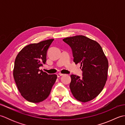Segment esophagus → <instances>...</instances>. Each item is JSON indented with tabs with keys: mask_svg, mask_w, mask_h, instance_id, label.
I'll list each match as a JSON object with an SVG mask.
<instances>
[{
	"mask_svg": "<svg viewBox=\"0 0 125 125\" xmlns=\"http://www.w3.org/2000/svg\"><path fill=\"white\" fill-rule=\"evenodd\" d=\"M63 74H62V73H57V77H60L62 76H63Z\"/></svg>",
	"mask_w": 125,
	"mask_h": 125,
	"instance_id": "1",
	"label": "esophagus"
}]
</instances>
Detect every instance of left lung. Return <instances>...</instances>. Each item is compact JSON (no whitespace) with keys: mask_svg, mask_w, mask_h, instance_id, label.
<instances>
[{"mask_svg":"<svg viewBox=\"0 0 125 125\" xmlns=\"http://www.w3.org/2000/svg\"><path fill=\"white\" fill-rule=\"evenodd\" d=\"M72 49L73 62L82 67V77L71 75L70 88L82 102L94 99L102 91L107 78L108 60L100 44L83 35L63 39Z\"/></svg>","mask_w":125,"mask_h":125,"instance_id":"8db88e82","label":"left lung"}]
</instances>
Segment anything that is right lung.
I'll return each instance as SVG.
<instances>
[{
	"mask_svg": "<svg viewBox=\"0 0 125 125\" xmlns=\"http://www.w3.org/2000/svg\"><path fill=\"white\" fill-rule=\"evenodd\" d=\"M54 39L25 47L15 58L13 77L22 96L30 102H42L49 96L57 79L39 69L46 62L47 50Z\"/></svg>",
	"mask_w": 125,
	"mask_h": 125,
	"instance_id": "obj_1",
	"label": "right lung"
}]
</instances>
